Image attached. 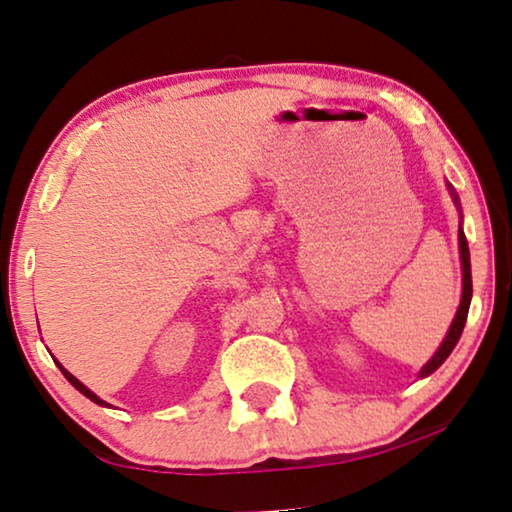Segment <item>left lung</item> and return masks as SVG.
<instances>
[{
  "instance_id": "left-lung-1",
  "label": "left lung",
  "mask_w": 512,
  "mask_h": 512,
  "mask_svg": "<svg viewBox=\"0 0 512 512\" xmlns=\"http://www.w3.org/2000/svg\"><path fill=\"white\" fill-rule=\"evenodd\" d=\"M448 186V193H451L453 202L457 211H460V218H462V209H460V197H457L455 188L451 186V183L446 181ZM457 241H460V262H462V299H460V308H457L455 312V319L451 324V329H448L446 338L441 340V345L437 352H434V356L427 361L421 372H418V379L423 377H430L434 370L439 368L441 363L446 361L448 356H451V352L457 345V340H460V335L464 331V324H467V315H469V305H471V294H474V285H471V259H469V243H467V236H464V230H462V223H460V232H457Z\"/></svg>"
}]
</instances>
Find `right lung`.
I'll return each instance as SVG.
<instances>
[{"mask_svg":"<svg viewBox=\"0 0 512 512\" xmlns=\"http://www.w3.org/2000/svg\"><path fill=\"white\" fill-rule=\"evenodd\" d=\"M57 365H59V370H61V375H64L68 381H71V384L75 386V388H78V391L82 393V395H85V398H89L91 402H96V404H101V407H110V404L108 402H105V400H101V398H98V395L94 393V391H89V388L85 386V384H82V381L78 379V377H73L71 375V372H68L66 368H64V365H61L59 361H57Z\"/></svg>","mask_w":512,"mask_h":512,"instance_id":"right-lung-1","label":"right lung"}]
</instances>
